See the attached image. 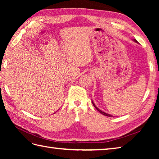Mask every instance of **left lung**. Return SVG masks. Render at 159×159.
I'll return each mask as SVG.
<instances>
[{
	"instance_id": "obj_1",
	"label": "left lung",
	"mask_w": 159,
	"mask_h": 159,
	"mask_svg": "<svg viewBox=\"0 0 159 159\" xmlns=\"http://www.w3.org/2000/svg\"><path fill=\"white\" fill-rule=\"evenodd\" d=\"M134 42H135L136 43H138L137 42V40L136 39H134ZM92 104H93V105L94 106V107H95L96 108V109L98 110V111H99V112L100 113H102V115H104V116H108V117H113V116H112V115H110V114H109V113H105V112H104V111H101L100 109H98V108L96 105H95V104H94L93 103V100H92Z\"/></svg>"
}]
</instances>
